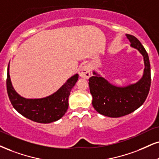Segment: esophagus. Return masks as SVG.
<instances>
[{
	"mask_svg": "<svg viewBox=\"0 0 159 159\" xmlns=\"http://www.w3.org/2000/svg\"><path fill=\"white\" fill-rule=\"evenodd\" d=\"M80 76L83 79H89L91 76V68L89 65H85L80 70Z\"/></svg>",
	"mask_w": 159,
	"mask_h": 159,
	"instance_id": "1",
	"label": "esophagus"
}]
</instances>
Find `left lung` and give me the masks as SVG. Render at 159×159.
Listing matches in <instances>:
<instances>
[{
  "mask_svg": "<svg viewBox=\"0 0 159 159\" xmlns=\"http://www.w3.org/2000/svg\"><path fill=\"white\" fill-rule=\"evenodd\" d=\"M131 46L139 51L144 57V74L139 81L126 87H117L93 72L89 85L93 100L92 105L98 113L105 116L117 118L138 109L144 102L151 84L150 64L148 52L136 37L126 34Z\"/></svg>",
  "mask_w": 159,
  "mask_h": 159,
  "instance_id": "1",
  "label": "left lung"
}]
</instances>
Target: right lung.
Returning <instances> with one entry per match:
<instances>
[{"label": "right lung", "instance_id": "right-lung-1", "mask_svg": "<svg viewBox=\"0 0 159 159\" xmlns=\"http://www.w3.org/2000/svg\"><path fill=\"white\" fill-rule=\"evenodd\" d=\"M75 74L52 95L42 99H25L20 97L11 85L9 76V65L7 68V89L9 100L17 112L30 120L38 123H51L62 118L68 107L70 90L78 80Z\"/></svg>", "mask_w": 159, "mask_h": 159}]
</instances>
